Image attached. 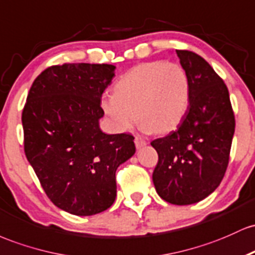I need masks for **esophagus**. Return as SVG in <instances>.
Wrapping results in <instances>:
<instances>
[{"label": "esophagus", "instance_id": "34e87169", "mask_svg": "<svg viewBox=\"0 0 255 255\" xmlns=\"http://www.w3.org/2000/svg\"><path fill=\"white\" fill-rule=\"evenodd\" d=\"M135 144H136V148H142L147 144V141H145V139H143L142 137L137 136L135 138Z\"/></svg>", "mask_w": 255, "mask_h": 255}]
</instances>
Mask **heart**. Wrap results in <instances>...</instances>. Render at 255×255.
Returning a JSON list of instances; mask_svg holds the SVG:
<instances>
[{
  "instance_id": "1",
  "label": "heart",
  "mask_w": 255,
  "mask_h": 255,
  "mask_svg": "<svg viewBox=\"0 0 255 255\" xmlns=\"http://www.w3.org/2000/svg\"><path fill=\"white\" fill-rule=\"evenodd\" d=\"M189 102L190 79L184 67L176 62L151 61L123 74L114 85V94L102 95L100 108L117 131L131 130L139 119L147 131L166 133L178 127Z\"/></svg>"
}]
</instances>
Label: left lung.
<instances>
[{
    "label": "left lung",
    "mask_w": 255,
    "mask_h": 255,
    "mask_svg": "<svg viewBox=\"0 0 255 255\" xmlns=\"http://www.w3.org/2000/svg\"><path fill=\"white\" fill-rule=\"evenodd\" d=\"M190 79V102L176 131L151 141L159 160L153 172L156 193L173 205L201 201L224 177L235 132L229 90L204 58L176 50Z\"/></svg>",
    "instance_id": "8db88e82"
}]
</instances>
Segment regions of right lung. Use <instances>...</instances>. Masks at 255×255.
<instances>
[{
    "instance_id": "obj_1",
    "label": "right lung",
    "mask_w": 255,
    "mask_h": 255,
    "mask_svg": "<svg viewBox=\"0 0 255 255\" xmlns=\"http://www.w3.org/2000/svg\"><path fill=\"white\" fill-rule=\"evenodd\" d=\"M116 66H50L32 83L21 116L25 155L56 207L76 216L110 208L116 171L135 154L130 133L107 135L100 100Z\"/></svg>"
}]
</instances>
